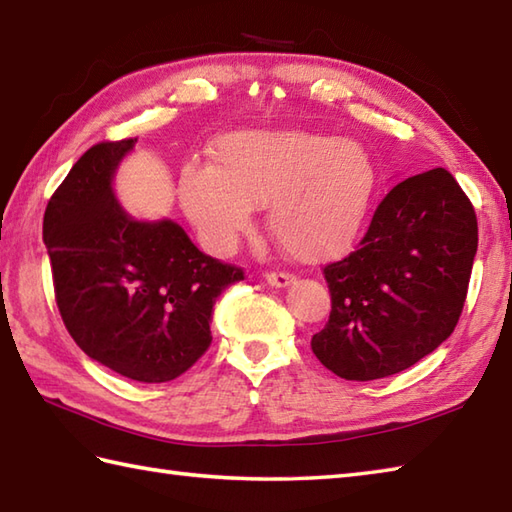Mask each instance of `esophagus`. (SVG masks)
<instances>
[{"label":"esophagus","instance_id":"obj_1","mask_svg":"<svg viewBox=\"0 0 512 512\" xmlns=\"http://www.w3.org/2000/svg\"><path fill=\"white\" fill-rule=\"evenodd\" d=\"M266 281L275 288H286V286L292 284V281H295V275H290V273H268Z\"/></svg>","mask_w":512,"mask_h":512}]
</instances>
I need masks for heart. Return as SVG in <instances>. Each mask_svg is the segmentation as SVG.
<instances>
[{"instance_id":"b5f03b06","label":"heart","mask_w":512,"mask_h":512,"mask_svg":"<svg viewBox=\"0 0 512 512\" xmlns=\"http://www.w3.org/2000/svg\"><path fill=\"white\" fill-rule=\"evenodd\" d=\"M213 160L180 171L184 213L206 248L228 253L268 206V228L297 262L343 255L361 235L378 173L367 147L306 129L235 132L217 140Z\"/></svg>"}]
</instances>
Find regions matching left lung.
<instances>
[{"instance_id": "8db88e82", "label": "left lung", "mask_w": 512, "mask_h": 512, "mask_svg": "<svg viewBox=\"0 0 512 512\" xmlns=\"http://www.w3.org/2000/svg\"><path fill=\"white\" fill-rule=\"evenodd\" d=\"M475 253V209L447 169L398 182L354 253L323 268L332 310L314 356L345 380L416 365L458 325Z\"/></svg>"}]
</instances>
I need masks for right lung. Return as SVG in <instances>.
Returning a JSON list of instances; mask_svg holds the SVG:
<instances>
[{
    "label": "right lung",
    "mask_w": 512,
    "mask_h": 512,
    "mask_svg": "<svg viewBox=\"0 0 512 512\" xmlns=\"http://www.w3.org/2000/svg\"><path fill=\"white\" fill-rule=\"evenodd\" d=\"M138 138L74 162L43 215L54 299L76 345L138 383H167L209 350L215 299L244 270L198 250L171 220L138 222L112 180Z\"/></svg>",
    "instance_id": "1"
}]
</instances>
